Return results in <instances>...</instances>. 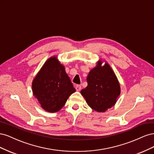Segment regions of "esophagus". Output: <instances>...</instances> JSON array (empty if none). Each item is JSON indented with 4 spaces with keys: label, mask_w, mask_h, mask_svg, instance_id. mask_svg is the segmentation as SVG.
Instances as JSON below:
<instances>
[{
    "label": "esophagus",
    "mask_w": 154,
    "mask_h": 154,
    "mask_svg": "<svg viewBox=\"0 0 154 154\" xmlns=\"http://www.w3.org/2000/svg\"><path fill=\"white\" fill-rule=\"evenodd\" d=\"M75 88H76V90L77 91H80L81 90L82 87H81V85H76L75 86Z\"/></svg>",
    "instance_id": "obj_1"
}]
</instances>
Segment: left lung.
<instances>
[{"label": "left lung", "instance_id": "obj_1", "mask_svg": "<svg viewBox=\"0 0 154 154\" xmlns=\"http://www.w3.org/2000/svg\"><path fill=\"white\" fill-rule=\"evenodd\" d=\"M88 85L81 91L88 105L97 112H105L114 106L120 94V86L108 63H101L92 69L87 76Z\"/></svg>", "mask_w": 154, "mask_h": 154}]
</instances>
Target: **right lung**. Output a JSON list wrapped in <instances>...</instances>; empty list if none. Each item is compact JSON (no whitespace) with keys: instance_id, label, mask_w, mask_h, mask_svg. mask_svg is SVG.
Instances as JSON below:
<instances>
[{"instance_id":"1","label":"right lung","mask_w":154,"mask_h":154,"mask_svg":"<svg viewBox=\"0 0 154 154\" xmlns=\"http://www.w3.org/2000/svg\"><path fill=\"white\" fill-rule=\"evenodd\" d=\"M32 88L41 106L49 112L59 111L76 91L57 57L50 58L44 63L32 81Z\"/></svg>"}]
</instances>
